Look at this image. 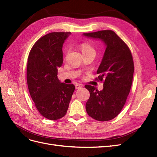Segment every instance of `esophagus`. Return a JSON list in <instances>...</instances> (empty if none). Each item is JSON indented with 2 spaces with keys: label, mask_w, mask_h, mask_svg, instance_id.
<instances>
[{
  "label": "esophagus",
  "mask_w": 157,
  "mask_h": 157,
  "mask_svg": "<svg viewBox=\"0 0 157 157\" xmlns=\"http://www.w3.org/2000/svg\"><path fill=\"white\" fill-rule=\"evenodd\" d=\"M75 89H79L81 88H82V84L78 83V84L75 85Z\"/></svg>",
  "instance_id": "1"
}]
</instances>
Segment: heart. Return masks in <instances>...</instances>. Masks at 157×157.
Wrapping results in <instances>:
<instances>
[{
  "mask_svg": "<svg viewBox=\"0 0 157 157\" xmlns=\"http://www.w3.org/2000/svg\"><path fill=\"white\" fill-rule=\"evenodd\" d=\"M81 50H82L83 55L86 54V53H93L95 54V50L94 49L87 44H83L81 46Z\"/></svg>",
  "mask_w": 157,
  "mask_h": 157,
  "instance_id": "1",
  "label": "heart"
}]
</instances>
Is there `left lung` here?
<instances>
[{
	"instance_id": "8db88e82",
	"label": "left lung",
	"mask_w": 157,
	"mask_h": 157,
	"mask_svg": "<svg viewBox=\"0 0 157 157\" xmlns=\"http://www.w3.org/2000/svg\"><path fill=\"white\" fill-rule=\"evenodd\" d=\"M83 36L100 40L105 46L102 61L97 70L103 89L85 85L90 97L85 105L89 116L99 121L112 120L121 112L132 83L134 71L132 54L128 47L111 30L84 33Z\"/></svg>"
}]
</instances>
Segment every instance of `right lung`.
Masks as SVG:
<instances>
[{
  "label": "right lung",
  "mask_w": 157,
  "mask_h": 157,
  "mask_svg": "<svg viewBox=\"0 0 157 157\" xmlns=\"http://www.w3.org/2000/svg\"><path fill=\"white\" fill-rule=\"evenodd\" d=\"M71 33L55 32L45 35L30 52L27 80L31 97L40 113L49 120L66 115L75 90L73 84L62 83L57 78L63 64V46Z\"/></svg>",
  "instance_id": "right-lung-1"
}]
</instances>
